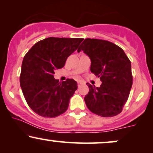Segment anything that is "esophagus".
<instances>
[{
  "instance_id": "1",
  "label": "esophagus",
  "mask_w": 153,
  "mask_h": 153,
  "mask_svg": "<svg viewBox=\"0 0 153 153\" xmlns=\"http://www.w3.org/2000/svg\"><path fill=\"white\" fill-rule=\"evenodd\" d=\"M83 84H84L83 82H82V81H78V87H80L81 85H83Z\"/></svg>"
}]
</instances>
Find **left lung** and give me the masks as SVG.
<instances>
[{
    "mask_svg": "<svg viewBox=\"0 0 153 153\" xmlns=\"http://www.w3.org/2000/svg\"><path fill=\"white\" fill-rule=\"evenodd\" d=\"M90 57L91 71L100 78V87L87 82L89 92L84 98L89 110L103 117L122 111L131 85V62L124 50L115 44L98 39H85L79 47Z\"/></svg>",
    "mask_w": 153,
    "mask_h": 153,
    "instance_id": "8db88e82",
    "label": "left lung"
}]
</instances>
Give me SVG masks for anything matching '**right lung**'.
<instances>
[{
  "label": "right lung",
  "instance_id": "obj_1",
  "mask_svg": "<svg viewBox=\"0 0 153 153\" xmlns=\"http://www.w3.org/2000/svg\"><path fill=\"white\" fill-rule=\"evenodd\" d=\"M82 39L46 38L35 44L24 56L21 88L26 103L38 115L53 118L68 109L78 84L73 79L59 82L54 78V71L64 67Z\"/></svg>",
  "mask_w": 153,
  "mask_h": 153
}]
</instances>
